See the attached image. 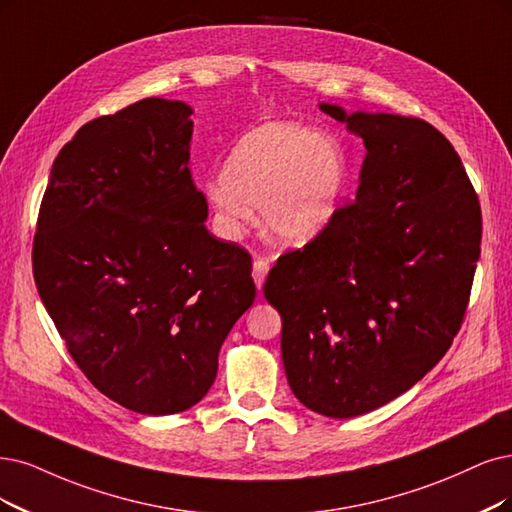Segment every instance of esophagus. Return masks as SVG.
<instances>
[{
  "label": "esophagus",
  "instance_id": "esophagus-1",
  "mask_svg": "<svg viewBox=\"0 0 512 512\" xmlns=\"http://www.w3.org/2000/svg\"><path fill=\"white\" fill-rule=\"evenodd\" d=\"M268 272H270V261H268V259H261V257H257V259L253 261V278H255V285H257V289H261V287H263V282H266Z\"/></svg>",
  "mask_w": 512,
  "mask_h": 512
}]
</instances>
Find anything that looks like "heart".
<instances>
[{
    "label": "heart",
    "instance_id": "heart-1",
    "mask_svg": "<svg viewBox=\"0 0 512 512\" xmlns=\"http://www.w3.org/2000/svg\"><path fill=\"white\" fill-rule=\"evenodd\" d=\"M346 189L342 147L297 122H270L246 132L206 183L219 223L238 234L261 204L263 223L287 244L314 240L333 221Z\"/></svg>",
    "mask_w": 512,
    "mask_h": 512
}]
</instances>
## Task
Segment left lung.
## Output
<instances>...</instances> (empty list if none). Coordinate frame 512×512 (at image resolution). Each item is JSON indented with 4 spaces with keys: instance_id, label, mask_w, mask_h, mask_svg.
<instances>
[{
    "instance_id": "obj_1",
    "label": "left lung",
    "mask_w": 512,
    "mask_h": 512,
    "mask_svg": "<svg viewBox=\"0 0 512 512\" xmlns=\"http://www.w3.org/2000/svg\"><path fill=\"white\" fill-rule=\"evenodd\" d=\"M320 109L363 139L361 185L325 232L278 257L263 295L282 316L293 394L346 420L407 392L449 350L481 255V206L432 124Z\"/></svg>"
}]
</instances>
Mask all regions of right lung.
<instances>
[{
  "instance_id": "right-lung-1",
  "label": "right lung",
  "mask_w": 512,
  "mask_h": 512,
  "mask_svg": "<svg viewBox=\"0 0 512 512\" xmlns=\"http://www.w3.org/2000/svg\"><path fill=\"white\" fill-rule=\"evenodd\" d=\"M189 116L149 97L84 124L52 164L33 238L35 285L75 365L143 415L202 399L257 293L249 251L204 225Z\"/></svg>"
}]
</instances>
